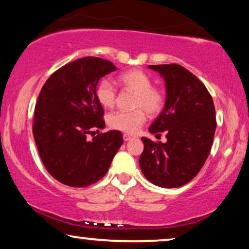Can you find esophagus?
<instances>
[{"label": "esophagus", "instance_id": "esophagus-1", "mask_svg": "<svg viewBox=\"0 0 249 249\" xmlns=\"http://www.w3.org/2000/svg\"><path fill=\"white\" fill-rule=\"evenodd\" d=\"M131 138H134V136H132V135H129V134H124V142H128V141H130Z\"/></svg>", "mask_w": 249, "mask_h": 249}]
</instances>
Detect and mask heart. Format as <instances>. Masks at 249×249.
Masks as SVG:
<instances>
[{"instance_id": "1", "label": "heart", "mask_w": 249, "mask_h": 249, "mask_svg": "<svg viewBox=\"0 0 249 249\" xmlns=\"http://www.w3.org/2000/svg\"><path fill=\"white\" fill-rule=\"evenodd\" d=\"M119 81L125 88L135 91L132 111H115L108 114L107 122L111 128L134 134L145 124L146 111L156 114L164 104V94L158 87L152 86V79L139 69L124 71L119 76ZM96 98L102 107L110 108L115 104L117 89L110 79H103L96 87Z\"/></svg>"}]
</instances>
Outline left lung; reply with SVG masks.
Segmentation results:
<instances>
[{"label":"left lung","instance_id":"left-lung-1","mask_svg":"<svg viewBox=\"0 0 249 249\" xmlns=\"http://www.w3.org/2000/svg\"><path fill=\"white\" fill-rule=\"evenodd\" d=\"M165 81L164 108L149 132L165 131L166 142L142 137L139 165L146 179L162 188H177L193 180L203 168L216 128L213 100L204 84L179 64L148 66Z\"/></svg>","mask_w":249,"mask_h":249}]
</instances>
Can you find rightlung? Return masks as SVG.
Returning a JSON list of instances; mask_svg holds the SVG:
<instances>
[{
    "label": "right lung",
    "mask_w": 249,
    "mask_h": 249,
    "mask_svg": "<svg viewBox=\"0 0 249 249\" xmlns=\"http://www.w3.org/2000/svg\"><path fill=\"white\" fill-rule=\"evenodd\" d=\"M114 70L110 61L86 56L56 70L40 90L34 138L44 166L63 185L87 187L103 178L124 142L119 130L87 138L105 127L96 86Z\"/></svg>",
    "instance_id": "right-lung-1"
}]
</instances>
